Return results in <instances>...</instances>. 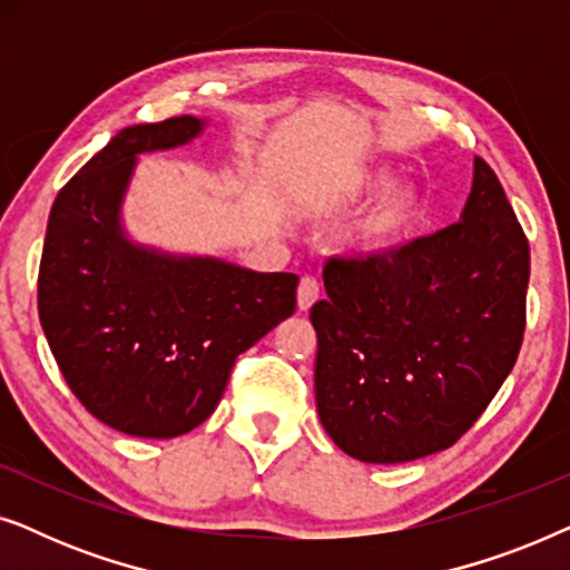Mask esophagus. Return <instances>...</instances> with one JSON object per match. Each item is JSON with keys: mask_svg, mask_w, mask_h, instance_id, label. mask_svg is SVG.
Segmentation results:
<instances>
[{"mask_svg": "<svg viewBox=\"0 0 570 570\" xmlns=\"http://www.w3.org/2000/svg\"><path fill=\"white\" fill-rule=\"evenodd\" d=\"M318 295H322V287H318V279L316 277H301V285H298V308L301 311H308L314 303L318 301Z\"/></svg>", "mask_w": 570, "mask_h": 570, "instance_id": "esophagus-1", "label": "esophagus"}]
</instances>
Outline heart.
I'll list each match as a JSON object with an SVG mask.
<instances>
[{
	"instance_id": "heart-1",
	"label": "heart",
	"mask_w": 570,
	"mask_h": 570,
	"mask_svg": "<svg viewBox=\"0 0 570 570\" xmlns=\"http://www.w3.org/2000/svg\"><path fill=\"white\" fill-rule=\"evenodd\" d=\"M386 181V170L381 168H350L345 174L334 176L318 191V205L345 207L353 205L365 194ZM423 217V197L410 184H389L381 189L371 205L365 207L361 220L355 223L353 238L361 252L379 254L400 244L410 236L412 228Z\"/></svg>"
}]
</instances>
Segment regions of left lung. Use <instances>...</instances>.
<instances>
[{
    "label": "left lung",
    "instance_id": "1",
    "mask_svg": "<svg viewBox=\"0 0 570 570\" xmlns=\"http://www.w3.org/2000/svg\"><path fill=\"white\" fill-rule=\"evenodd\" d=\"M527 285L529 240L482 158L462 220L386 256H332L311 308L330 439L371 464L454 446L517 363Z\"/></svg>",
    "mask_w": 570,
    "mask_h": 570
}]
</instances>
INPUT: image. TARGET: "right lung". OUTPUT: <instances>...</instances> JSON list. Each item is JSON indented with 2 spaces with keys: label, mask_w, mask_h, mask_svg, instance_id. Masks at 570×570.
I'll return each instance as SVG.
<instances>
[{
  "label": "right lung",
  "mask_w": 570,
  "mask_h": 570,
  "mask_svg": "<svg viewBox=\"0 0 570 570\" xmlns=\"http://www.w3.org/2000/svg\"><path fill=\"white\" fill-rule=\"evenodd\" d=\"M194 116L127 127L53 199L38 316L67 386L100 423L176 439L213 415L233 363L293 316L298 275L170 256L124 236L137 155L189 142Z\"/></svg>",
  "instance_id": "1"
}]
</instances>
